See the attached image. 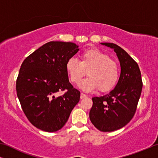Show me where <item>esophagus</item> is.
<instances>
[{
  "label": "esophagus",
  "instance_id": "obj_1",
  "mask_svg": "<svg viewBox=\"0 0 158 158\" xmlns=\"http://www.w3.org/2000/svg\"><path fill=\"white\" fill-rule=\"evenodd\" d=\"M86 97H87V95H85V94H83V93H81V99L84 98H86Z\"/></svg>",
  "mask_w": 158,
  "mask_h": 158
}]
</instances>
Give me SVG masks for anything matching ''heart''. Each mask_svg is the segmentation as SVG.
<instances>
[{
	"instance_id": "1",
	"label": "heart",
	"mask_w": 158,
	"mask_h": 158,
	"mask_svg": "<svg viewBox=\"0 0 158 158\" xmlns=\"http://www.w3.org/2000/svg\"><path fill=\"white\" fill-rule=\"evenodd\" d=\"M65 68L74 83H80L88 70V77L79 84V87L85 92L92 91L97 88L102 92L110 90L117 83L119 75L117 64L96 48L83 51L81 61L75 57L68 59Z\"/></svg>"
}]
</instances>
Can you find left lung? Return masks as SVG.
<instances>
[{"label": "left lung", "instance_id": "left-lung-1", "mask_svg": "<svg viewBox=\"0 0 158 158\" xmlns=\"http://www.w3.org/2000/svg\"><path fill=\"white\" fill-rule=\"evenodd\" d=\"M101 44L116 52L120 62L121 74L115 88L109 94L92 98L89 117L98 130L113 131L127 125L135 115L142 81L137 63L124 49L113 43Z\"/></svg>", "mask_w": 158, "mask_h": 158}]
</instances>
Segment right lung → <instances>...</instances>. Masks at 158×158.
Here are the masks:
<instances>
[{
  "label": "right lung",
  "instance_id": "right-lung-1",
  "mask_svg": "<svg viewBox=\"0 0 158 158\" xmlns=\"http://www.w3.org/2000/svg\"><path fill=\"white\" fill-rule=\"evenodd\" d=\"M79 50L73 42H49L23 60L16 81L17 96L29 122L41 130L62 129L79 102L81 93L69 83L67 60ZM67 90L57 96V93Z\"/></svg>",
  "mask_w": 158,
  "mask_h": 158
}]
</instances>
